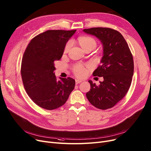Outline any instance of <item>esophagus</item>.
Wrapping results in <instances>:
<instances>
[{
  "mask_svg": "<svg viewBox=\"0 0 151 151\" xmlns=\"http://www.w3.org/2000/svg\"><path fill=\"white\" fill-rule=\"evenodd\" d=\"M83 81L82 80H81V79H76V84H78L79 83L81 82H82Z\"/></svg>",
  "mask_w": 151,
  "mask_h": 151,
  "instance_id": "34e87169",
  "label": "esophagus"
}]
</instances>
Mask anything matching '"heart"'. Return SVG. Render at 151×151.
Listing matches in <instances>:
<instances>
[{
  "instance_id": "b5f03b06",
  "label": "heart",
  "mask_w": 151,
  "mask_h": 151,
  "mask_svg": "<svg viewBox=\"0 0 151 151\" xmlns=\"http://www.w3.org/2000/svg\"><path fill=\"white\" fill-rule=\"evenodd\" d=\"M78 40H79V43L81 46V47L83 48V50H85L86 49H87V48L90 47L94 48L96 45L95 40L93 38L89 37H81L79 38ZM71 45H72L71 41L68 42L67 45H65V51H68L70 48ZM74 72L76 76L81 77L85 75L86 69L83 65H77L74 67Z\"/></svg>"
}]
</instances>
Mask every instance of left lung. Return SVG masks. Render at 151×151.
Returning a JSON list of instances; mask_svg holds the SVG:
<instances>
[{"instance_id":"1","label":"left lung","mask_w":151,"mask_h":151,"mask_svg":"<svg viewBox=\"0 0 151 151\" xmlns=\"http://www.w3.org/2000/svg\"><path fill=\"white\" fill-rule=\"evenodd\" d=\"M83 32L95 36L103 46V56L93 76L103 77L96 86L91 80L90 90L86 93L90 103L101 110H106L121 100L130 87L134 73L132 54L122 35L109 28H91Z\"/></svg>"}]
</instances>
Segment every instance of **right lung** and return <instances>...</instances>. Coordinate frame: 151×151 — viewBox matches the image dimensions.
I'll return each mask as SVG.
<instances>
[{"instance_id":"add662e5","label":"right lung","mask_w":151,"mask_h":151,"mask_svg":"<svg viewBox=\"0 0 151 151\" xmlns=\"http://www.w3.org/2000/svg\"><path fill=\"white\" fill-rule=\"evenodd\" d=\"M76 30H47L33 38L23 54L21 75L27 94L44 109L63 106L75 87V80L55 74V61L61 58L66 43Z\"/></svg>"}]
</instances>
